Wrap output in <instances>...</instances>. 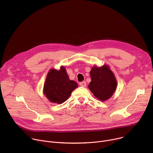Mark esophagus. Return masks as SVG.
Segmentation results:
<instances>
[{
  "label": "esophagus",
  "instance_id": "esophagus-1",
  "mask_svg": "<svg viewBox=\"0 0 153 153\" xmlns=\"http://www.w3.org/2000/svg\"><path fill=\"white\" fill-rule=\"evenodd\" d=\"M79 85H80V86H81V87H86L87 84H86V82H85V81H83V82H80V83H79Z\"/></svg>",
  "mask_w": 153,
  "mask_h": 153
}]
</instances>
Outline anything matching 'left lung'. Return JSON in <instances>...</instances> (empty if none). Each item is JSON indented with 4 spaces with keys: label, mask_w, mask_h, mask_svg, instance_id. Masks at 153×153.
Instances as JSON below:
<instances>
[{
    "label": "left lung",
    "mask_w": 153,
    "mask_h": 153,
    "mask_svg": "<svg viewBox=\"0 0 153 153\" xmlns=\"http://www.w3.org/2000/svg\"><path fill=\"white\" fill-rule=\"evenodd\" d=\"M90 74L91 80L88 85L90 90L100 101L109 99L116 89L117 81L109 66H94Z\"/></svg>",
    "instance_id": "left-lung-1"
}]
</instances>
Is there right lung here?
Instances as JSON below:
<instances>
[{"label":"right lung","mask_w":153,"mask_h":153,"mask_svg":"<svg viewBox=\"0 0 153 153\" xmlns=\"http://www.w3.org/2000/svg\"><path fill=\"white\" fill-rule=\"evenodd\" d=\"M77 84L69 79L64 66L59 71L52 69L47 76L44 86V94L52 103L62 104L66 101Z\"/></svg>","instance_id":"right-lung-1"}]
</instances>
